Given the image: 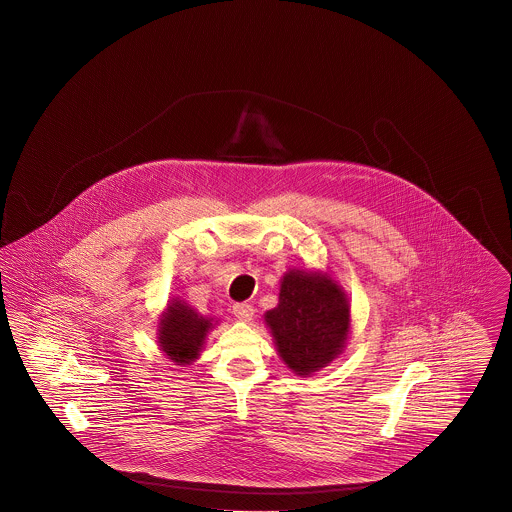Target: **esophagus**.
I'll list each match as a JSON object with an SVG mask.
<instances>
[{
    "instance_id": "obj_1",
    "label": "esophagus",
    "mask_w": 512,
    "mask_h": 512,
    "mask_svg": "<svg viewBox=\"0 0 512 512\" xmlns=\"http://www.w3.org/2000/svg\"><path fill=\"white\" fill-rule=\"evenodd\" d=\"M253 306L248 304V302H238V304H234L233 313L240 319V321H251V317H253Z\"/></svg>"
}]
</instances>
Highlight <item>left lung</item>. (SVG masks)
Instances as JSON below:
<instances>
[{
	"instance_id": "left-lung-1",
	"label": "left lung",
	"mask_w": 512,
	"mask_h": 512,
	"mask_svg": "<svg viewBox=\"0 0 512 512\" xmlns=\"http://www.w3.org/2000/svg\"><path fill=\"white\" fill-rule=\"evenodd\" d=\"M279 357L296 373L310 375L340 355L351 325L340 287L323 274L291 270L283 276L279 304L266 311Z\"/></svg>"
}]
</instances>
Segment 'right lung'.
<instances>
[{"label":"right lung","instance_id":"add662e5","mask_svg":"<svg viewBox=\"0 0 512 512\" xmlns=\"http://www.w3.org/2000/svg\"><path fill=\"white\" fill-rule=\"evenodd\" d=\"M212 319L199 315L184 302H172L159 323V343L172 362L182 366L197 358Z\"/></svg>","mask_w":512,"mask_h":512}]
</instances>
